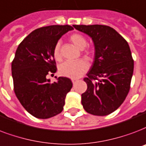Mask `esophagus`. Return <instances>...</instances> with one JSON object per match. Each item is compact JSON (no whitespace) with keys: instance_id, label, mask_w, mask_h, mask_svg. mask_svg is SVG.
Masks as SVG:
<instances>
[{"instance_id":"34e87169","label":"esophagus","mask_w":146,"mask_h":146,"mask_svg":"<svg viewBox=\"0 0 146 146\" xmlns=\"http://www.w3.org/2000/svg\"><path fill=\"white\" fill-rule=\"evenodd\" d=\"M78 80H77V79H73V80H72V83L74 84V83H76V82H78Z\"/></svg>"}]
</instances>
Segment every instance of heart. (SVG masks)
Returning <instances> with one entry per match:
<instances>
[{
    "instance_id": "obj_1",
    "label": "heart",
    "mask_w": 146,
    "mask_h": 146,
    "mask_svg": "<svg viewBox=\"0 0 146 146\" xmlns=\"http://www.w3.org/2000/svg\"><path fill=\"white\" fill-rule=\"evenodd\" d=\"M70 40L75 45L78 49L83 50L85 48L87 42L83 35L80 33H73L70 36ZM86 55L89 56L90 53L86 52ZM53 56L56 60H60L61 55L60 52V43H56L53 49ZM87 62L84 60H79L75 62H64L59 66V73L62 76L76 79L80 77L83 73L88 70Z\"/></svg>"
}]
</instances>
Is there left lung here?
Returning a JSON list of instances; mask_svg holds the SVG:
<instances>
[{"mask_svg":"<svg viewBox=\"0 0 146 146\" xmlns=\"http://www.w3.org/2000/svg\"><path fill=\"white\" fill-rule=\"evenodd\" d=\"M90 36L95 47L94 61L87 77V90L81 103L88 113L107 115L124 102L130 89L134 61L127 41L105 25H73Z\"/></svg>","mask_w":146,"mask_h":146,"instance_id":"obj_1","label":"left lung"}]
</instances>
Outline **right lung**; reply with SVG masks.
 Listing matches in <instances>:
<instances>
[{"mask_svg":"<svg viewBox=\"0 0 146 146\" xmlns=\"http://www.w3.org/2000/svg\"><path fill=\"white\" fill-rule=\"evenodd\" d=\"M70 25H51L33 31L18 46L11 71L14 93L21 105L38 119H48L60 113L66 94L73 83L67 77H56L50 83L46 77L56 73L53 49Z\"/></svg>","mask_w":146,"mask_h":146,"instance_id":"obj_1","label":"right lung"}]
</instances>
